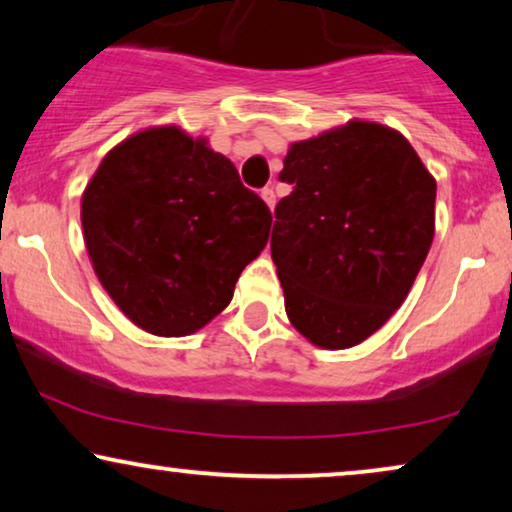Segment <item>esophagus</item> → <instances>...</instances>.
I'll list each match as a JSON object with an SVG mask.
<instances>
[{
	"instance_id": "34e87169",
	"label": "esophagus",
	"mask_w": 512,
	"mask_h": 512,
	"mask_svg": "<svg viewBox=\"0 0 512 512\" xmlns=\"http://www.w3.org/2000/svg\"><path fill=\"white\" fill-rule=\"evenodd\" d=\"M261 198L265 200V205H268L270 209H275V191H272V188H263L261 191Z\"/></svg>"
}]
</instances>
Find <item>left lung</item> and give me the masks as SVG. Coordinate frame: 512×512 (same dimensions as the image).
<instances>
[{"label": "left lung", "instance_id": "left-lung-1", "mask_svg": "<svg viewBox=\"0 0 512 512\" xmlns=\"http://www.w3.org/2000/svg\"><path fill=\"white\" fill-rule=\"evenodd\" d=\"M270 251L289 321L312 345L347 349L403 305L436 230V179L401 132L349 121L293 142Z\"/></svg>", "mask_w": 512, "mask_h": 512}]
</instances>
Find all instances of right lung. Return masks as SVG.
<instances>
[{
	"label": "right lung",
	"mask_w": 512,
	"mask_h": 512,
	"mask_svg": "<svg viewBox=\"0 0 512 512\" xmlns=\"http://www.w3.org/2000/svg\"><path fill=\"white\" fill-rule=\"evenodd\" d=\"M95 275L132 324L163 338L226 310L272 214L226 156L177 125L146 128L102 158L81 198Z\"/></svg>",
	"instance_id": "right-lung-1"
}]
</instances>
